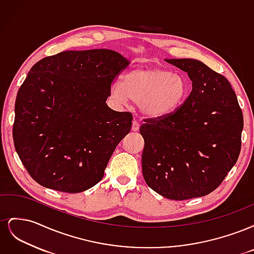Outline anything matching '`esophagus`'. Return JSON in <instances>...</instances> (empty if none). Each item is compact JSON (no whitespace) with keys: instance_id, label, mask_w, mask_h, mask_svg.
<instances>
[{"instance_id":"esophagus-1","label":"esophagus","mask_w":254,"mask_h":254,"mask_svg":"<svg viewBox=\"0 0 254 254\" xmlns=\"http://www.w3.org/2000/svg\"><path fill=\"white\" fill-rule=\"evenodd\" d=\"M139 128H140V123L137 122L136 120H133V122H132V131H137V130H139Z\"/></svg>"}]
</instances>
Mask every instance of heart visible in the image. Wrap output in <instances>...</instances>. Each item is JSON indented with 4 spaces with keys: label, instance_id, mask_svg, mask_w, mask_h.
Masks as SVG:
<instances>
[{
    "label": "heart",
    "instance_id": "b5f03b06",
    "mask_svg": "<svg viewBox=\"0 0 254 254\" xmlns=\"http://www.w3.org/2000/svg\"><path fill=\"white\" fill-rule=\"evenodd\" d=\"M111 95L119 103H139L143 113L163 117L175 111L189 95L184 76L153 65H139L112 84Z\"/></svg>",
    "mask_w": 254,
    "mask_h": 254
}]
</instances>
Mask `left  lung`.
I'll return each instance as SVG.
<instances>
[{"mask_svg": "<svg viewBox=\"0 0 254 254\" xmlns=\"http://www.w3.org/2000/svg\"><path fill=\"white\" fill-rule=\"evenodd\" d=\"M191 80V92L175 111L145 119L142 172L147 186L172 200L216 190L236 163L244 118L229 80L195 59H166Z\"/></svg>", "mask_w": 254, "mask_h": 254, "instance_id": "obj_1", "label": "left lung"}]
</instances>
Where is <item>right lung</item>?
Masks as SVG:
<instances>
[{"mask_svg":"<svg viewBox=\"0 0 254 254\" xmlns=\"http://www.w3.org/2000/svg\"><path fill=\"white\" fill-rule=\"evenodd\" d=\"M129 61L111 50L66 51L33 65L20 87L12 137L30 177L40 186L80 193L103 179L132 114L106 104Z\"/></svg>","mask_w":254,"mask_h":254,"instance_id":"add662e5","label":"right lung"}]
</instances>
